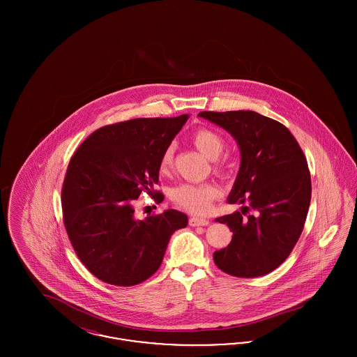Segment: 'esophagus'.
<instances>
[{"mask_svg":"<svg viewBox=\"0 0 357 357\" xmlns=\"http://www.w3.org/2000/svg\"><path fill=\"white\" fill-rule=\"evenodd\" d=\"M188 223H190V226H207L210 222H208V220H204V218L191 217Z\"/></svg>","mask_w":357,"mask_h":357,"instance_id":"obj_1","label":"esophagus"}]
</instances>
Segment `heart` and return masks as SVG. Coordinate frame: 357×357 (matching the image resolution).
<instances>
[{"label": "heart", "mask_w": 357, "mask_h": 357, "mask_svg": "<svg viewBox=\"0 0 357 357\" xmlns=\"http://www.w3.org/2000/svg\"><path fill=\"white\" fill-rule=\"evenodd\" d=\"M192 144L197 147L199 153L204 155L210 160H217L221 156L225 149V140L220 134L213 130L201 128L192 137ZM174 162V147L170 146L165 150L160 158V171L167 172L172 167ZM220 187L214 183H204V185H192L183 183L174 187L170 191L171 199L183 208L188 210L192 214H206L211 202L220 197Z\"/></svg>", "instance_id": "1"}]
</instances>
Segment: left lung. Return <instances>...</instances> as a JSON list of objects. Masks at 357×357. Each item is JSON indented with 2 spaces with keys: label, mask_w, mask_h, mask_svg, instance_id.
Returning <instances> with one entry per match:
<instances>
[{
  "label": "left lung",
  "mask_w": 357,
  "mask_h": 357,
  "mask_svg": "<svg viewBox=\"0 0 357 357\" xmlns=\"http://www.w3.org/2000/svg\"><path fill=\"white\" fill-rule=\"evenodd\" d=\"M198 116L220 126L237 142L241 165L227 204L249 202L255 213L223 215L215 222L233 231L215 265L227 274L255 278L278 268L303 233L312 183L305 156L288 128L255 111H204Z\"/></svg>",
  "instance_id": "8db88e82"
}]
</instances>
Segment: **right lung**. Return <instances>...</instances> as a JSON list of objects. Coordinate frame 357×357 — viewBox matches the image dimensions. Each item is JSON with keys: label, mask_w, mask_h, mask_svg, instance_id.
<instances>
[{"label": "right lung", "mask_w": 357, "mask_h": 357, "mask_svg": "<svg viewBox=\"0 0 357 357\" xmlns=\"http://www.w3.org/2000/svg\"><path fill=\"white\" fill-rule=\"evenodd\" d=\"M188 115L140 118L88 136L68 165L61 191L64 225L85 268L116 287H132L156 272L187 215L165 210L135 218L134 202L159 181L160 158ZM156 199H163L159 192Z\"/></svg>", "instance_id": "right-lung-1"}]
</instances>
